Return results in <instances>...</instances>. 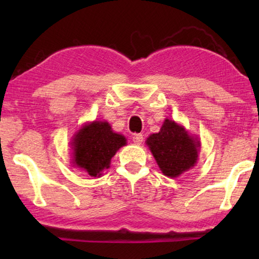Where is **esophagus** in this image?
<instances>
[{
  "label": "esophagus",
  "instance_id": "34e87169",
  "mask_svg": "<svg viewBox=\"0 0 259 259\" xmlns=\"http://www.w3.org/2000/svg\"><path fill=\"white\" fill-rule=\"evenodd\" d=\"M133 140L135 144H137V145H140V144L143 143V135L142 134H135L133 136Z\"/></svg>",
  "mask_w": 259,
  "mask_h": 259
}]
</instances>
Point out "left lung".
Instances as JSON below:
<instances>
[{"instance_id": "8db88e82", "label": "left lung", "mask_w": 259, "mask_h": 259, "mask_svg": "<svg viewBox=\"0 0 259 259\" xmlns=\"http://www.w3.org/2000/svg\"><path fill=\"white\" fill-rule=\"evenodd\" d=\"M146 145L166 177H178L192 169L198 161V138L192 137L183 125L169 119L164 120L159 133L147 138Z\"/></svg>"}]
</instances>
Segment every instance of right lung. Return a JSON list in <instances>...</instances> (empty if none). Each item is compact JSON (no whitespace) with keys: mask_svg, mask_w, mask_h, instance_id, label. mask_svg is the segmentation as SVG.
I'll use <instances>...</instances> for the list:
<instances>
[{"mask_svg":"<svg viewBox=\"0 0 259 259\" xmlns=\"http://www.w3.org/2000/svg\"><path fill=\"white\" fill-rule=\"evenodd\" d=\"M124 145V136L114 133L108 122H90L74 135L73 164L91 177H99L104 169L109 168L115 153Z\"/></svg>","mask_w":259,"mask_h":259,"instance_id":"add662e5","label":"right lung"}]
</instances>
